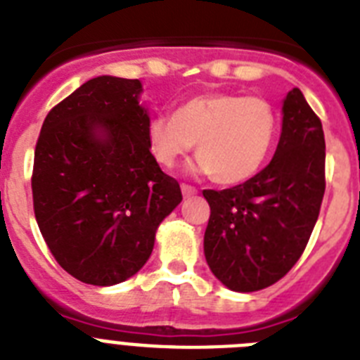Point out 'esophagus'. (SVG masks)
<instances>
[{"instance_id":"1","label":"esophagus","mask_w":360,"mask_h":360,"mask_svg":"<svg viewBox=\"0 0 360 360\" xmlns=\"http://www.w3.org/2000/svg\"><path fill=\"white\" fill-rule=\"evenodd\" d=\"M181 192H183V195L186 199L188 198H192V195H195V193H198V190L193 188V186H190V184H181Z\"/></svg>"}]
</instances>
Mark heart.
<instances>
[{
  "mask_svg": "<svg viewBox=\"0 0 360 360\" xmlns=\"http://www.w3.org/2000/svg\"><path fill=\"white\" fill-rule=\"evenodd\" d=\"M275 132L277 114L266 99L210 92L184 101L174 115H155L146 136L161 167L174 168L198 143L199 158L190 170L239 184L266 161Z\"/></svg>",
  "mask_w": 360,
  "mask_h": 360,
  "instance_id": "b5f03b06",
  "label": "heart"
}]
</instances>
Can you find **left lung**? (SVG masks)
Masks as SVG:
<instances>
[{
  "label": "left lung",
  "mask_w": 360,
  "mask_h": 360,
  "mask_svg": "<svg viewBox=\"0 0 360 360\" xmlns=\"http://www.w3.org/2000/svg\"><path fill=\"white\" fill-rule=\"evenodd\" d=\"M323 124L299 89L283 101L279 145L266 168L226 190H205V257L232 292L268 288L292 270L317 223L324 188Z\"/></svg>",
  "instance_id": "1"
}]
</instances>
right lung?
Returning <instances> with one entry per match:
<instances>
[{"label": "right lung", "mask_w": 360, "mask_h": 360, "mask_svg": "<svg viewBox=\"0 0 360 360\" xmlns=\"http://www.w3.org/2000/svg\"><path fill=\"white\" fill-rule=\"evenodd\" d=\"M139 79L98 76L56 105L34 154L37 226L65 271L112 286L145 266L179 183L150 154Z\"/></svg>", "instance_id": "right-lung-1"}]
</instances>
